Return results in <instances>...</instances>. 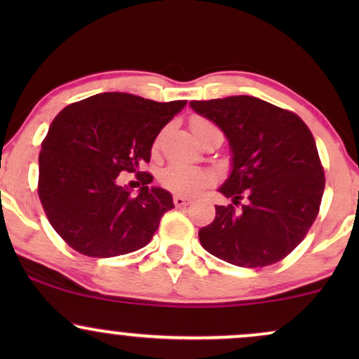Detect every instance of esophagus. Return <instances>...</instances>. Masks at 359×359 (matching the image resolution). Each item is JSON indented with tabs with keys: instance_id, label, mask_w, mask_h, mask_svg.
<instances>
[{
	"instance_id": "obj_1",
	"label": "esophagus",
	"mask_w": 359,
	"mask_h": 359,
	"mask_svg": "<svg viewBox=\"0 0 359 359\" xmlns=\"http://www.w3.org/2000/svg\"><path fill=\"white\" fill-rule=\"evenodd\" d=\"M189 203H191V199H189V197L180 196V194L174 196V204L177 205V208H185V205H187Z\"/></svg>"
}]
</instances>
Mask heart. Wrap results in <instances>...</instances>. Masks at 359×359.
Here are the masks:
<instances>
[{
	"label": "heart",
	"instance_id": "b5f03b06",
	"mask_svg": "<svg viewBox=\"0 0 359 359\" xmlns=\"http://www.w3.org/2000/svg\"><path fill=\"white\" fill-rule=\"evenodd\" d=\"M205 125H211L209 121H205L203 118H196L192 121V130H199ZM214 175L211 172L203 170V168H196L191 165H182V163H174V165H168L165 170L160 175V182L163 187L170 189V191L179 192V194H196L201 189L205 187L208 184H211Z\"/></svg>",
	"mask_w": 359,
	"mask_h": 359
}]
</instances>
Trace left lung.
I'll use <instances>...</instances> for the list:
<instances>
[{
	"label": "left lung",
	"instance_id": "1",
	"mask_svg": "<svg viewBox=\"0 0 359 359\" xmlns=\"http://www.w3.org/2000/svg\"><path fill=\"white\" fill-rule=\"evenodd\" d=\"M191 108L221 128L231 150L219 192L233 204L216 205L214 221L199 229L201 245L236 266L273 265L319 212L325 179L311 130L292 111L253 96L192 101Z\"/></svg>",
	"mask_w": 359,
	"mask_h": 359
}]
</instances>
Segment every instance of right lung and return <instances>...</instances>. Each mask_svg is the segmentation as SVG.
Instances as JSON below:
<instances>
[{
    "label": "right lung",
    "instance_id": "1",
    "mask_svg": "<svg viewBox=\"0 0 359 359\" xmlns=\"http://www.w3.org/2000/svg\"><path fill=\"white\" fill-rule=\"evenodd\" d=\"M185 104L101 93L57 114L39 156V197L71 248L109 258L150 243L174 201L165 189L150 187L154 177L138 168L150 162L156 135ZM123 171L137 172L138 194L118 185Z\"/></svg>",
    "mask_w": 359,
    "mask_h": 359
}]
</instances>
